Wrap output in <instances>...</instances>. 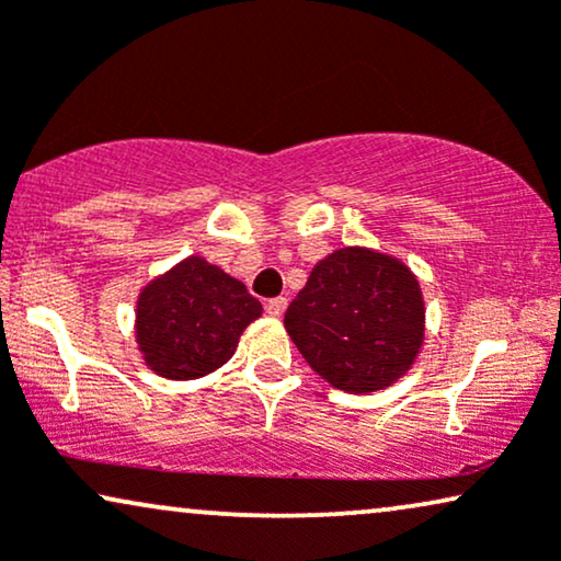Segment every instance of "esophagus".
Segmentation results:
<instances>
[{
    "mask_svg": "<svg viewBox=\"0 0 561 561\" xmlns=\"http://www.w3.org/2000/svg\"><path fill=\"white\" fill-rule=\"evenodd\" d=\"M286 307H288V298H283V296L267 298V301H265V311L271 317H280L283 311H286Z\"/></svg>",
    "mask_w": 561,
    "mask_h": 561,
    "instance_id": "obj_1",
    "label": "esophagus"
}]
</instances>
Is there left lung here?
I'll return each instance as SVG.
<instances>
[{
  "instance_id": "obj_1",
  "label": "left lung",
  "mask_w": 561,
  "mask_h": 561,
  "mask_svg": "<svg viewBox=\"0 0 561 561\" xmlns=\"http://www.w3.org/2000/svg\"><path fill=\"white\" fill-rule=\"evenodd\" d=\"M283 324L324 381L368 394L410 370L423 345L425 304L410 267L345 247L311 271Z\"/></svg>"
}]
</instances>
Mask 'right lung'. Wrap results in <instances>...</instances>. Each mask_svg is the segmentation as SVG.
<instances>
[{
	"label": "right lung",
	"mask_w": 561,
	"mask_h": 561,
	"mask_svg": "<svg viewBox=\"0 0 561 561\" xmlns=\"http://www.w3.org/2000/svg\"><path fill=\"white\" fill-rule=\"evenodd\" d=\"M260 314L263 307L244 283L203 257H187L141 290L136 340L151 370L187 381L224 366Z\"/></svg>",
	"instance_id": "1"
}]
</instances>
